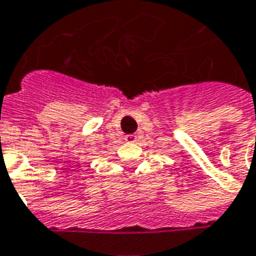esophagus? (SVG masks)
I'll use <instances>...</instances> for the list:
<instances>
[{
	"label": "esophagus",
	"instance_id": "obj_1",
	"mask_svg": "<svg viewBox=\"0 0 256 256\" xmlns=\"http://www.w3.org/2000/svg\"><path fill=\"white\" fill-rule=\"evenodd\" d=\"M138 140V136L135 134H131V135H125V142L128 143H134Z\"/></svg>",
	"mask_w": 256,
	"mask_h": 256
}]
</instances>
